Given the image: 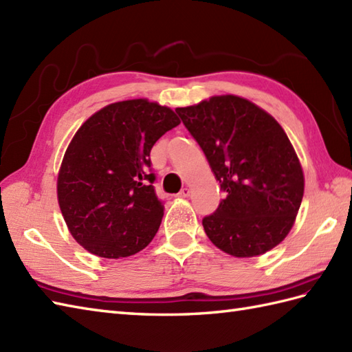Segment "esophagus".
I'll return each instance as SVG.
<instances>
[{
	"label": "esophagus",
	"mask_w": 352,
	"mask_h": 352,
	"mask_svg": "<svg viewBox=\"0 0 352 352\" xmlns=\"http://www.w3.org/2000/svg\"><path fill=\"white\" fill-rule=\"evenodd\" d=\"M178 197H180V198H188V197H190V189H189V188H183L182 192L178 193Z\"/></svg>",
	"instance_id": "esophagus-1"
}]
</instances>
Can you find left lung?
Instances as JSON below:
<instances>
[{"instance_id": "1", "label": "left lung", "mask_w": 352, "mask_h": 352, "mask_svg": "<svg viewBox=\"0 0 352 352\" xmlns=\"http://www.w3.org/2000/svg\"><path fill=\"white\" fill-rule=\"evenodd\" d=\"M227 192L203 227L234 257L260 256L294 226L304 195V174L281 125L251 101L212 96L175 109Z\"/></svg>"}]
</instances>
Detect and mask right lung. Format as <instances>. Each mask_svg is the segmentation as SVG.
I'll use <instances>...</instances> for the list:
<instances>
[{
	"instance_id": "right-lung-1",
	"label": "right lung",
	"mask_w": 352,
	"mask_h": 352,
	"mask_svg": "<svg viewBox=\"0 0 352 352\" xmlns=\"http://www.w3.org/2000/svg\"><path fill=\"white\" fill-rule=\"evenodd\" d=\"M178 124L169 107L129 100L109 104L80 126L58 172L57 198L71 234L89 252L129 257L153 241L163 203L149 153Z\"/></svg>"
}]
</instances>
